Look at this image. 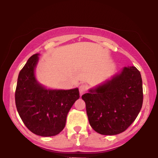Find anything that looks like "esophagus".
Masks as SVG:
<instances>
[{"label": "esophagus", "instance_id": "obj_1", "mask_svg": "<svg viewBox=\"0 0 158 158\" xmlns=\"http://www.w3.org/2000/svg\"><path fill=\"white\" fill-rule=\"evenodd\" d=\"M88 89V86L86 85V84H81L79 87V91H80V94L83 95L85 94V93L87 92V90Z\"/></svg>", "mask_w": 158, "mask_h": 158}]
</instances>
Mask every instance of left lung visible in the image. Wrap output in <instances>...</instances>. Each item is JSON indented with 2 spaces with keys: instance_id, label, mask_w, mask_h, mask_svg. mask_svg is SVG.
<instances>
[{
  "instance_id": "left-lung-1",
  "label": "left lung",
  "mask_w": 158,
  "mask_h": 158,
  "mask_svg": "<svg viewBox=\"0 0 158 158\" xmlns=\"http://www.w3.org/2000/svg\"><path fill=\"white\" fill-rule=\"evenodd\" d=\"M90 125L103 135L124 131L136 119L143 102L142 81L135 67L124 68L111 80L83 94Z\"/></svg>"
}]
</instances>
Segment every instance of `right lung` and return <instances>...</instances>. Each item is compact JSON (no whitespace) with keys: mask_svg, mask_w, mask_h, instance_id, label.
Wrapping results in <instances>:
<instances>
[{"mask_svg":"<svg viewBox=\"0 0 158 158\" xmlns=\"http://www.w3.org/2000/svg\"><path fill=\"white\" fill-rule=\"evenodd\" d=\"M38 55H32L19 73L15 101L21 120L31 132L51 137L64 129L67 115L80 94L78 88L47 90L40 85L34 75Z\"/></svg>","mask_w":158,"mask_h":158,"instance_id":"1","label":"right lung"}]
</instances>
